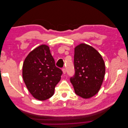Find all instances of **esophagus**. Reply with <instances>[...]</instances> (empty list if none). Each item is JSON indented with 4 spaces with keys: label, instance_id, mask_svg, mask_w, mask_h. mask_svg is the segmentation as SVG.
<instances>
[{
    "label": "esophagus",
    "instance_id": "34e87169",
    "mask_svg": "<svg viewBox=\"0 0 128 128\" xmlns=\"http://www.w3.org/2000/svg\"><path fill=\"white\" fill-rule=\"evenodd\" d=\"M62 70L63 74H65L66 72V69H65V68H62Z\"/></svg>",
    "mask_w": 128,
    "mask_h": 128
}]
</instances>
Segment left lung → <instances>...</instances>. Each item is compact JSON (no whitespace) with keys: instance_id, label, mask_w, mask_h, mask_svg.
<instances>
[{"instance_id":"8db88e82","label":"left lung","mask_w":128,"mask_h":128,"mask_svg":"<svg viewBox=\"0 0 128 128\" xmlns=\"http://www.w3.org/2000/svg\"><path fill=\"white\" fill-rule=\"evenodd\" d=\"M75 75L70 80L75 94L85 99L98 92L105 74V64L100 54L92 46L80 44L74 53Z\"/></svg>"}]
</instances>
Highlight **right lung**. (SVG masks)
Segmentation results:
<instances>
[{
    "label": "right lung",
    "instance_id": "add662e5",
    "mask_svg": "<svg viewBox=\"0 0 128 128\" xmlns=\"http://www.w3.org/2000/svg\"><path fill=\"white\" fill-rule=\"evenodd\" d=\"M62 74L46 45L30 52L23 64L22 76L26 86L34 97L39 100H46L54 94Z\"/></svg>",
    "mask_w": 128,
    "mask_h": 128
}]
</instances>
